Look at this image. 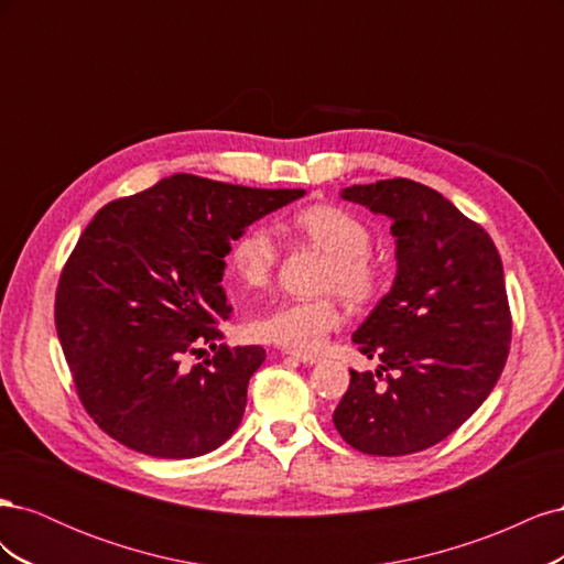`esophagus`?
Listing matches in <instances>:
<instances>
[{
    "instance_id": "1",
    "label": "esophagus",
    "mask_w": 564,
    "mask_h": 564,
    "mask_svg": "<svg viewBox=\"0 0 564 564\" xmlns=\"http://www.w3.org/2000/svg\"><path fill=\"white\" fill-rule=\"evenodd\" d=\"M286 355L296 357V360H299V362H303V365H315V362H319V360H322L319 355H313V352H286Z\"/></svg>"
}]
</instances>
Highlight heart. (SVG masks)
<instances>
[{
	"mask_svg": "<svg viewBox=\"0 0 564 564\" xmlns=\"http://www.w3.org/2000/svg\"><path fill=\"white\" fill-rule=\"evenodd\" d=\"M289 232L324 253L319 289L336 292L352 305H369L386 286V265L369 249L373 242L367 220L338 204H311L299 209L286 224ZM230 270L245 286H265L280 263V245L265 226L247 228L230 247ZM344 322V313L334 296L299 299L278 303L249 324V336L286 350L313 352Z\"/></svg>",
	"mask_w": 564,
	"mask_h": 564,
	"instance_id": "b5f03b06",
	"label": "heart"
}]
</instances>
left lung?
Masks as SVG:
<instances>
[{
    "label": "left lung",
    "instance_id": "obj_1",
    "mask_svg": "<svg viewBox=\"0 0 564 564\" xmlns=\"http://www.w3.org/2000/svg\"><path fill=\"white\" fill-rule=\"evenodd\" d=\"M340 197L392 218L398 275L352 334L381 369H350L334 425L362 454L423 452L473 416L506 367L513 319L501 256L482 226L423 183L388 178Z\"/></svg>",
    "mask_w": 564,
    "mask_h": 564
}]
</instances>
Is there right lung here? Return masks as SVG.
Wrapping results in <instances>:
<instances>
[{
  "instance_id": "obj_1",
  "label": "right lung",
  "mask_w": 564,
  "mask_h": 564,
  "mask_svg": "<svg viewBox=\"0 0 564 564\" xmlns=\"http://www.w3.org/2000/svg\"><path fill=\"white\" fill-rule=\"evenodd\" d=\"M303 195L174 174L94 216L65 261L54 315L100 431L158 458L202 456L235 433L265 350L216 346L232 311L226 256L253 220ZM202 345L215 355L185 370Z\"/></svg>"
}]
</instances>
